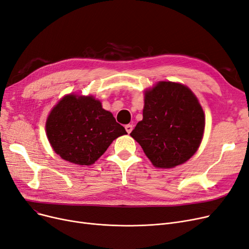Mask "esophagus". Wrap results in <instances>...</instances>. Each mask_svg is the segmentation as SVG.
Wrapping results in <instances>:
<instances>
[{"label": "esophagus", "mask_w": 249, "mask_h": 249, "mask_svg": "<svg viewBox=\"0 0 249 249\" xmlns=\"http://www.w3.org/2000/svg\"><path fill=\"white\" fill-rule=\"evenodd\" d=\"M125 129H126V131H127V133L129 134V133H131V131H132V129H133V126H132V125H130V124H127V125L125 126Z\"/></svg>", "instance_id": "34e87169"}]
</instances>
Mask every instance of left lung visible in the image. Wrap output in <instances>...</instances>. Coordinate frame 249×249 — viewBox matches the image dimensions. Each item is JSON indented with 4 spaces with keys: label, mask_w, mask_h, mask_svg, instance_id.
Wrapping results in <instances>:
<instances>
[{
    "label": "left lung",
    "mask_w": 249,
    "mask_h": 249,
    "mask_svg": "<svg viewBox=\"0 0 249 249\" xmlns=\"http://www.w3.org/2000/svg\"><path fill=\"white\" fill-rule=\"evenodd\" d=\"M142 116L130 135L155 167L174 168L196 153L204 131V113L187 86L159 81L144 91Z\"/></svg>",
    "instance_id": "left-lung-1"
}]
</instances>
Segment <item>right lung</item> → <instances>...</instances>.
Segmentation results:
<instances>
[{"label": "right lung", "mask_w": 249, "mask_h": 249, "mask_svg": "<svg viewBox=\"0 0 249 249\" xmlns=\"http://www.w3.org/2000/svg\"><path fill=\"white\" fill-rule=\"evenodd\" d=\"M49 142L57 155L70 163L90 166L113 140L127 134L113 114L92 95L67 94L53 107L46 123Z\"/></svg>", "instance_id": "add662e5"}]
</instances>
